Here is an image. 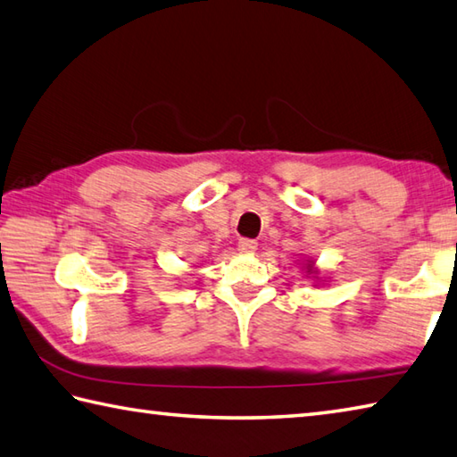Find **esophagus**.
<instances>
[{"mask_svg": "<svg viewBox=\"0 0 457 457\" xmlns=\"http://www.w3.org/2000/svg\"><path fill=\"white\" fill-rule=\"evenodd\" d=\"M256 240L253 238H240L238 240V251L245 253V254H253L256 251Z\"/></svg>", "mask_w": 457, "mask_h": 457, "instance_id": "1", "label": "esophagus"}]
</instances>
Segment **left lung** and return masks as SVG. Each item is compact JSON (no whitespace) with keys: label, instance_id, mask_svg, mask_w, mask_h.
<instances>
[{"label":"left lung","instance_id":"8db88e82","mask_svg":"<svg viewBox=\"0 0 457 457\" xmlns=\"http://www.w3.org/2000/svg\"><path fill=\"white\" fill-rule=\"evenodd\" d=\"M306 270H308V272H312V270H314V262H310V261H308V264H306ZM314 272H316V270H314Z\"/></svg>","mask_w":457,"mask_h":457}]
</instances>
